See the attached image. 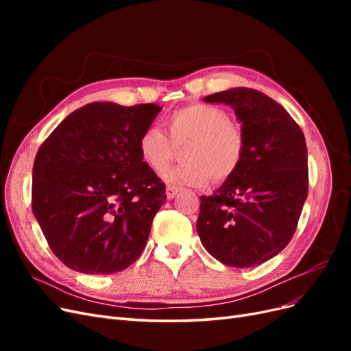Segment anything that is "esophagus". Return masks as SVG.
Instances as JSON below:
<instances>
[{
    "mask_svg": "<svg viewBox=\"0 0 351 351\" xmlns=\"http://www.w3.org/2000/svg\"><path fill=\"white\" fill-rule=\"evenodd\" d=\"M178 193V189L177 187H174V186H168L167 187V190H165V195H167V197L168 199H173V197H176V195Z\"/></svg>",
    "mask_w": 351,
    "mask_h": 351,
    "instance_id": "esophagus-1",
    "label": "esophagus"
}]
</instances>
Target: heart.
<instances>
[{
    "label": "heart",
    "instance_id": "obj_1",
    "mask_svg": "<svg viewBox=\"0 0 351 351\" xmlns=\"http://www.w3.org/2000/svg\"><path fill=\"white\" fill-rule=\"evenodd\" d=\"M164 124L167 134L159 127H146L137 151L142 162L158 173L173 157L175 147L184 146V162L163 169L168 184L204 187L210 177L224 182L240 168L246 141L226 110L209 104L187 105L169 114Z\"/></svg>",
    "mask_w": 351,
    "mask_h": 351
}]
</instances>
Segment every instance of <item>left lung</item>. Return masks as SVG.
<instances>
[{"label":"left lung","instance_id":"obj_1","mask_svg":"<svg viewBox=\"0 0 351 351\" xmlns=\"http://www.w3.org/2000/svg\"><path fill=\"white\" fill-rule=\"evenodd\" d=\"M204 101L234 110L246 149L236 174L200 196L197 234L221 263L250 268L277 256L294 234L309 189L304 134L259 90L234 88Z\"/></svg>","mask_w":351,"mask_h":351}]
</instances>
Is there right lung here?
<instances>
[{"mask_svg": "<svg viewBox=\"0 0 351 351\" xmlns=\"http://www.w3.org/2000/svg\"><path fill=\"white\" fill-rule=\"evenodd\" d=\"M162 108L92 102L62 120L40 145L32 210L56 256L83 274L108 275L141 256L165 184L137 142Z\"/></svg>", "mask_w": 351, "mask_h": 351, "instance_id": "right-lung-1", "label": "right lung"}]
</instances>
